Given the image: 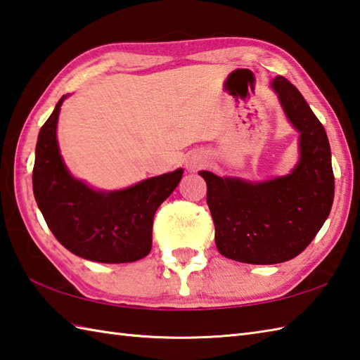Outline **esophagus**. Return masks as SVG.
Here are the masks:
<instances>
[{
	"label": "esophagus",
	"instance_id": "1",
	"mask_svg": "<svg viewBox=\"0 0 360 360\" xmlns=\"http://www.w3.org/2000/svg\"><path fill=\"white\" fill-rule=\"evenodd\" d=\"M202 166V161H191V163H188V167L191 171H195L199 169V167Z\"/></svg>",
	"mask_w": 360,
	"mask_h": 360
}]
</instances>
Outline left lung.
<instances>
[{
  "label": "left lung",
  "mask_w": 360,
  "mask_h": 360,
  "mask_svg": "<svg viewBox=\"0 0 360 360\" xmlns=\"http://www.w3.org/2000/svg\"><path fill=\"white\" fill-rule=\"evenodd\" d=\"M289 121L300 131V161L289 175L252 183L200 171L225 258L278 264L295 258L325 224L334 200L331 148L325 127L288 79L272 82Z\"/></svg>",
  "instance_id": "obj_1"
}]
</instances>
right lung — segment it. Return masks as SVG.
<instances>
[{"instance_id":"right-lung-1","label":"right lung","mask_w":360,"mask_h":360,"mask_svg":"<svg viewBox=\"0 0 360 360\" xmlns=\"http://www.w3.org/2000/svg\"><path fill=\"white\" fill-rule=\"evenodd\" d=\"M65 98L67 94L57 102L37 139L32 171L35 202L56 239L71 253L107 264L141 259L152 248L155 211L177 188L183 169L115 193H99L72 179L56 138Z\"/></svg>"}]
</instances>
